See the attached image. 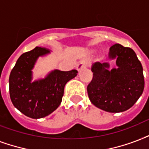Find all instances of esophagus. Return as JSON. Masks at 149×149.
<instances>
[{"mask_svg": "<svg viewBox=\"0 0 149 149\" xmlns=\"http://www.w3.org/2000/svg\"><path fill=\"white\" fill-rule=\"evenodd\" d=\"M88 65V62L87 61H81L79 64H78V66H77V69H78V71H80L82 68H85L86 66Z\"/></svg>", "mask_w": 149, "mask_h": 149, "instance_id": "34e87169", "label": "esophagus"}]
</instances>
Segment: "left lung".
Listing matches in <instances>:
<instances>
[{
    "label": "left lung",
    "instance_id": "8db88e82",
    "mask_svg": "<svg viewBox=\"0 0 149 149\" xmlns=\"http://www.w3.org/2000/svg\"><path fill=\"white\" fill-rule=\"evenodd\" d=\"M109 58L116 59L117 68L109 70V63L93 64L88 95L94 106L104 111L124 112L133 107L142 94V66L133 49L118 43L109 48Z\"/></svg>",
    "mask_w": 149,
    "mask_h": 149
}]
</instances>
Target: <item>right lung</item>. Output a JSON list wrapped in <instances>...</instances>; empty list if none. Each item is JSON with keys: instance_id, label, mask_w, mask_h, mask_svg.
Masks as SVG:
<instances>
[{"instance_id": "add662e5", "label": "right lung", "mask_w": 149, "mask_h": 149, "mask_svg": "<svg viewBox=\"0 0 149 149\" xmlns=\"http://www.w3.org/2000/svg\"><path fill=\"white\" fill-rule=\"evenodd\" d=\"M50 50L36 47L19 56L9 77V93L14 107L33 119L42 118L57 109L64 95V86L78 71L54 70L47 77L32 81L33 68L40 56Z\"/></svg>"}]
</instances>
